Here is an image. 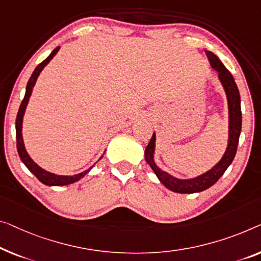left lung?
<instances>
[{
	"mask_svg": "<svg viewBox=\"0 0 261 261\" xmlns=\"http://www.w3.org/2000/svg\"><path fill=\"white\" fill-rule=\"evenodd\" d=\"M207 56L210 63L212 68L217 70L219 80L223 84L227 96L228 103V144L227 149L225 151V154L220 162L216 166L207 171V172L201 174L199 177L192 178V179H178L170 176L168 172L163 171L155 165L153 161L154 153V142L155 135L153 134L150 139V143L147 144L145 149V161L147 164L151 166L153 170L155 176L165 188L177 193H196L201 192L204 190L211 188L213 184H216L218 179L223 176L225 171L231 165L234 155L237 152V147L239 143V136L242 131V108H240V95L238 87H237L234 79H233L232 73L225 68V65L221 63L219 58L211 51H205Z\"/></svg>",
	"mask_w": 261,
	"mask_h": 261,
	"instance_id": "obj_1",
	"label": "left lung"
}]
</instances>
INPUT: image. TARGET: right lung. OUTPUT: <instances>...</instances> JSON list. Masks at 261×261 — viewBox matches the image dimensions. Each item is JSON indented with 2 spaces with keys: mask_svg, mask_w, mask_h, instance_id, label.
Segmentation results:
<instances>
[{
  "mask_svg": "<svg viewBox=\"0 0 261 261\" xmlns=\"http://www.w3.org/2000/svg\"><path fill=\"white\" fill-rule=\"evenodd\" d=\"M58 50H60V46H57L55 50H53V53L45 58V60L40 63L36 67V69L34 70L33 75L28 81V84H27V89H25V95L24 98H23L21 106H19L18 112H17V117H16V145H17V152L21 161L23 162L30 172H33L38 180L41 182H43L44 185H49V186H62V185H69L72 184L77 180H80L81 178H83L85 174H87L89 171L92 169V166L89 170H85L84 172H81L79 174H73V176H58V174L55 173H50L48 171L43 170L40 168L36 163H35L33 159L29 157V154L27 153L25 147H24V143H23V138H22V122H23V116H24V111L27 108V104L29 102L31 91H33V88L35 83H36V80L40 72L43 70L46 64L49 63L50 60L56 55Z\"/></svg>",
  "mask_w": 261,
  "mask_h": 261,
  "instance_id": "add662e5",
  "label": "right lung"
}]
</instances>
